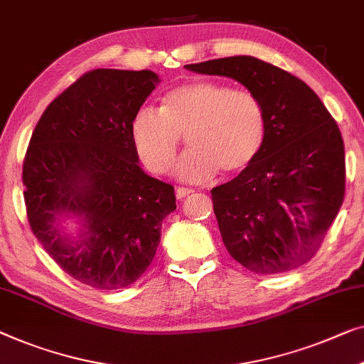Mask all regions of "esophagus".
Returning <instances> with one entry per match:
<instances>
[{"instance_id":"obj_1","label":"esophagus","mask_w":364,"mask_h":364,"mask_svg":"<svg viewBox=\"0 0 364 364\" xmlns=\"http://www.w3.org/2000/svg\"><path fill=\"white\" fill-rule=\"evenodd\" d=\"M191 193H193L192 188H187V187H177V188H176V197H177L178 200L186 198L187 195H191Z\"/></svg>"}]
</instances>
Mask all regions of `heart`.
<instances>
[{
    "mask_svg": "<svg viewBox=\"0 0 364 364\" xmlns=\"http://www.w3.org/2000/svg\"><path fill=\"white\" fill-rule=\"evenodd\" d=\"M129 129L136 152L154 173L171 169L186 134L191 147L176 172L182 181L202 182L220 169L226 176L247 169L264 146L267 119L255 92L195 80L171 88L161 108L139 107Z\"/></svg>",
    "mask_w": 364,
    "mask_h": 364,
    "instance_id": "b5f03b06",
    "label": "heart"
}]
</instances>
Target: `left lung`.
Listing matches in <instances>:
<instances>
[{
    "label": "left lung",
    "instance_id": "obj_1",
    "mask_svg": "<svg viewBox=\"0 0 364 364\" xmlns=\"http://www.w3.org/2000/svg\"><path fill=\"white\" fill-rule=\"evenodd\" d=\"M238 80L266 112L264 146L230 182L212 188L230 256L256 274L312 259L345 198V146L322 100L296 75L250 55L186 65Z\"/></svg>",
    "mask_w": 364,
    "mask_h": 364
}]
</instances>
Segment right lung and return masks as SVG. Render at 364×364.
Wrapping results in <instances>:
<instances>
[{"mask_svg":"<svg viewBox=\"0 0 364 364\" xmlns=\"http://www.w3.org/2000/svg\"><path fill=\"white\" fill-rule=\"evenodd\" d=\"M157 83L151 70L83 73L46 108L26 151L31 230L60 269L95 289L138 281L154 259L162 220L176 210L173 187L143 172L131 139V118ZM60 213L86 221L80 242L53 228Z\"/></svg>","mask_w":364,"mask_h":364,"instance_id":"obj_1","label":"right lung"}]
</instances>
